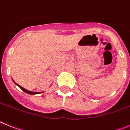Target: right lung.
<instances>
[{
	"instance_id": "right-lung-1",
	"label": "right lung",
	"mask_w": 130,
	"mask_h": 130,
	"mask_svg": "<svg viewBox=\"0 0 130 130\" xmlns=\"http://www.w3.org/2000/svg\"><path fill=\"white\" fill-rule=\"evenodd\" d=\"M13 81H14V80H13ZM14 83H16L14 81ZM16 85H18V87H19L20 88V89H21L22 90H23V91H24V92H26V93H28V94H40V93H41V92H31V91H30V90H26V89H24V88L22 87L21 86H20L19 85H18L17 83H16Z\"/></svg>"
}]
</instances>
